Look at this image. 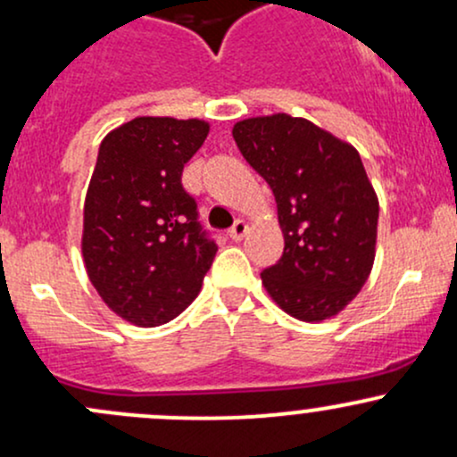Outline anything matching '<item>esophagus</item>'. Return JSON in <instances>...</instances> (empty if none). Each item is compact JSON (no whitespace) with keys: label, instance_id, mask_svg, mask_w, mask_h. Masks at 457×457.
<instances>
[{"label":"esophagus","instance_id":"34e87169","mask_svg":"<svg viewBox=\"0 0 457 457\" xmlns=\"http://www.w3.org/2000/svg\"><path fill=\"white\" fill-rule=\"evenodd\" d=\"M245 234H247V223H245V220H237V223H234L232 228H229L228 237L232 238V240H240V238L245 237Z\"/></svg>","mask_w":457,"mask_h":457}]
</instances>
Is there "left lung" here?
<instances>
[{
  "label": "left lung",
  "mask_w": 457,
  "mask_h": 457,
  "mask_svg": "<svg viewBox=\"0 0 457 457\" xmlns=\"http://www.w3.org/2000/svg\"><path fill=\"white\" fill-rule=\"evenodd\" d=\"M232 134L278 204L284 253L262 270L264 288L290 317H334L375 260L379 204L360 154L290 114L245 119Z\"/></svg>",
  "instance_id": "1"
}]
</instances>
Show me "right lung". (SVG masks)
Instances as JSON below:
<instances>
[{"label":"right lung","instance_id":"right-lung-1","mask_svg":"<svg viewBox=\"0 0 457 457\" xmlns=\"http://www.w3.org/2000/svg\"><path fill=\"white\" fill-rule=\"evenodd\" d=\"M205 137L199 119L138 117L99 145L84 202V264L99 297L134 325L184 312L212 267L219 247L182 187Z\"/></svg>","mask_w":457,"mask_h":457}]
</instances>
